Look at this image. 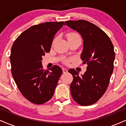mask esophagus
<instances>
[{
	"mask_svg": "<svg viewBox=\"0 0 126 126\" xmlns=\"http://www.w3.org/2000/svg\"><path fill=\"white\" fill-rule=\"evenodd\" d=\"M67 69H65V68H63V72L64 73H67Z\"/></svg>",
	"mask_w": 126,
	"mask_h": 126,
	"instance_id": "1",
	"label": "esophagus"
}]
</instances>
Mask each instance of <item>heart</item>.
Instances as JSON below:
<instances>
[{"label":"heart","instance_id":"1","mask_svg":"<svg viewBox=\"0 0 126 126\" xmlns=\"http://www.w3.org/2000/svg\"><path fill=\"white\" fill-rule=\"evenodd\" d=\"M67 38L69 43L77 40H81L80 35L76 32H70L68 33L67 34ZM68 62H69V60H66L65 63H67Z\"/></svg>","mask_w":126,"mask_h":126}]
</instances>
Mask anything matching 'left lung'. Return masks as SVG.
Segmentation results:
<instances>
[{
    "label": "left lung",
    "mask_w": 126,
    "mask_h": 126,
    "mask_svg": "<svg viewBox=\"0 0 126 126\" xmlns=\"http://www.w3.org/2000/svg\"><path fill=\"white\" fill-rule=\"evenodd\" d=\"M66 25L82 35L80 58L88 65L82 76L75 69L69 70L73 78L70 87L72 96L79 105H92L102 97L109 85L115 59L113 44L105 32L89 21H67Z\"/></svg>",
    "instance_id": "obj_1"
}]
</instances>
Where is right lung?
<instances>
[{"label":"right lung","instance_id":"obj_1","mask_svg":"<svg viewBox=\"0 0 126 126\" xmlns=\"http://www.w3.org/2000/svg\"><path fill=\"white\" fill-rule=\"evenodd\" d=\"M64 22H47L32 26L18 36L11 49V72L22 95L35 104H43L53 97L63 73L54 65L44 70L42 56L50 51L55 34Z\"/></svg>","mask_w":126,"mask_h":126}]
</instances>
